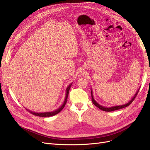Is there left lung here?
I'll list each match as a JSON object with an SVG mask.
<instances>
[{
    "instance_id": "8db88e82",
    "label": "left lung",
    "mask_w": 150,
    "mask_h": 150,
    "mask_svg": "<svg viewBox=\"0 0 150 150\" xmlns=\"http://www.w3.org/2000/svg\"><path fill=\"white\" fill-rule=\"evenodd\" d=\"M139 89H138V90L137 91V93H136V94L134 95V96L131 98V100L126 104H122V105H119V106H112V107H104V106H103L101 105H100V104H98L96 101H95V99H94L93 98V91L92 89L91 90V98H92V101H93V103L94 104L95 106H96V107H98L99 109H100V110L104 111H108V112H110V111H115V110H120V109H122V108H124L125 107H127L128 106H129V104L132 103L133 101V100L134 99V98H136V96H137V94L139 92Z\"/></svg>"
}]
</instances>
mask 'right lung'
Masks as SVG:
<instances>
[{
    "mask_svg": "<svg viewBox=\"0 0 150 150\" xmlns=\"http://www.w3.org/2000/svg\"><path fill=\"white\" fill-rule=\"evenodd\" d=\"M72 83H71L69 86H67L66 89V97L64 99V103L61 105V106H60L59 108L57 110H56L55 111H51V112H33V111H31L29 110H27L28 111H29L31 114H33L35 116H40V117H49V116H52L54 115H56L57 114H58L59 112L65 106L67 100V97H68V94H69V89L71 88V86L72 85Z\"/></svg>",
    "mask_w": 150,
    "mask_h": 150,
    "instance_id": "1",
    "label": "right lung"
}]
</instances>
